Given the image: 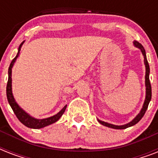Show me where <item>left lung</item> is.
<instances>
[{"label":"left lung","instance_id":"obj_1","mask_svg":"<svg viewBox=\"0 0 158 158\" xmlns=\"http://www.w3.org/2000/svg\"><path fill=\"white\" fill-rule=\"evenodd\" d=\"M134 43V46L136 47L137 48L140 49L141 52H142L143 56V58H144V64H145V69H146V72H145V87H146V95H145V100L143 104L142 109L140 110L139 113L136 116H135L134 119H133L130 122L125 124V125H113V124H110V123L105 122V121H102V120H99L98 122L100 124H102V125H105L106 127L112 128V129H115V130H124V129H126L128 127H131L133 125H136L139 121L141 119L143 118V116L144 115L145 112L148 109V104H149L150 101H151V98H152V88H151V84H150V80H149V73H150V68L149 64H148V62L147 56H146V52H145V50L141 44H140L139 42L137 41H134L133 42Z\"/></svg>","mask_w":158,"mask_h":158}]
</instances>
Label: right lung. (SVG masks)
<instances>
[{
	"label": "right lung",
	"mask_w": 158,
	"mask_h": 158,
	"mask_svg": "<svg viewBox=\"0 0 158 158\" xmlns=\"http://www.w3.org/2000/svg\"><path fill=\"white\" fill-rule=\"evenodd\" d=\"M24 41L21 43L18 49V53L16 55V56L12 60L10 67L8 69V82H7V86H6V96H7V100L9 102V104L12 108V110L15 112V115L19 119V120L20 121L23 125L31 129H41V128H44L48 125H50L53 123L56 122L57 120H59L60 118L61 117V115L64 114V110L66 109L67 105H65L64 107L62 108L61 110H60L59 112L56 114V115L51 116V117L44 118V119H37V118L33 117L32 115H30L28 113H27L25 110L22 109V108L19 106V104L16 102L15 99L13 96V93H12V68L13 65L15 62L16 59L18 58L19 52L21 50V48L23 46Z\"/></svg>",
	"instance_id": "add662e5"
}]
</instances>
